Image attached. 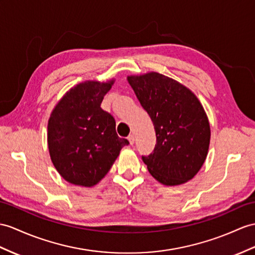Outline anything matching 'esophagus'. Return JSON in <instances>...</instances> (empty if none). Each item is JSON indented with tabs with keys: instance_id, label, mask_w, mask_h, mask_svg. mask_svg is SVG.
<instances>
[{
	"instance_id": "34e87169",
	"label": "esophagus",
	"mask_w": 255,
	"mask_h": 255,
	"mask_svg": "<svg viewBox=\"0 0 255 255\" xmlns=\"http://www.w3.org/2000/svg\"><path fill=\"white\" fill-rule=\"evenodd\" d=\"M128 139V141H129V145H133L134 141H135V136H134V134H129Z\"/></svg>"
}]
</instances>
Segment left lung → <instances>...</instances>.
<instances>
[{
	"label": "left lung",
	"mask_w": 255,
	"mask_h": 255,
	"mask_svg": "<svg viewBox=\"0 0 255 255\" xmlns=\"http://www.w3.org/2000/svg\"><path fill=\"white\" fill-rule=\"evenodd\" d=\"M128 81L156 131L153 151L141 156L149 173L167 186L189 181L206 161L211 136L199 99L183 84L158 72L129 76Z\"/></svg>",
	"instance_id": "8db88e82"
}]
</instances>
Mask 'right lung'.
I'll return each instance as SVG.
<instances>
[{"mask_svg":"<svg viewBox=\"0 0 255 255\" xmlns=\"http://www.w3.org/2000/svg\"><path fill=\"white\" fill-rule=\"evenodd\" d=\"M114 80L86 81L68 91L56 105L47 126L52 162L64 179L92 187L109 172L128 140L116 132L114 117L101 108Z\"/></svg>","mask_w":255,"mask_h":255,"instance_id":"add662e5","label":"right lung"}]
</instances>
